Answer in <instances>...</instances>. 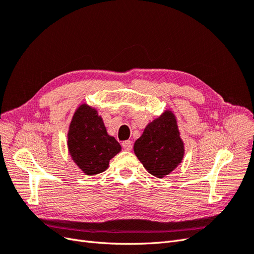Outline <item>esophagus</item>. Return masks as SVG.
Here are the masks:
<instances>
[{"mask_svg": "<svg viewBox=\"0 0 254 254\" xmlns=\"http://www.w3.org/2000/svg\"><path fill=\"white\" fill-rule=\"evenodd\" d=\"M122 146H123V148L126 149V150H131L132 149V142L129 141V140L124 141L122 143Z\"/></svg>", "mask_w": 254, "mask_h": 254, "instance_id": "obj_1", "label": "esophagus"}]
</instances>
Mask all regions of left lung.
I'll return each mask as SVG.
<instances>
[{"label":"left lung","instance_id":"obj_1","mask_svg":"<svg viewBox=\"0 0 254 254\" xmlns=\"http://www.w3.org/2000/svg\"><path fill=\"white\" fill-rule=\"evenodd\" d=\"M133 150L146 171L157 178H163L176 170L186 150L174 112L166 109L148 123L134 142Z\"/></svg>","mask_w":254,"mask_h":254}]
</instances>
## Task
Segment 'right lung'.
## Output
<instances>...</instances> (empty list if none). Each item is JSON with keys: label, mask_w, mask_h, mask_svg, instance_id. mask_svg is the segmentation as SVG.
Returning <instances> with one entry per match:
<instances>
[{"label": "right lung", "mask_w": 254, "mask_h": 254, "mask_svg": "<svg viewBox=\"0 0 254 254\" xmlns=\"http://www.w3.org/2000/svg\"><path fill=\"white\" fill-rule=\"evenodd\" d=\"M67 150L84 175L95 176L109 167L110 160L122 150V146L107 132L97 110L83 103L76 109L68 126Z\"/></svg>", "instance_id": "right-lung-1"}]
</instances>
